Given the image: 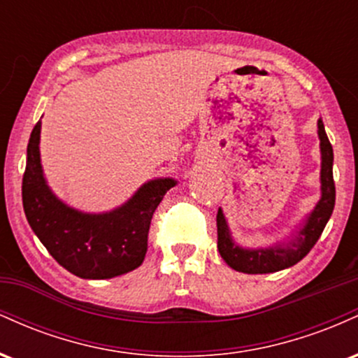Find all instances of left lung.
I'll use <instances>...</instances> for the list:
<instances>
[{
	"label": "left lung",
	"mask_w": 358,
	"mask_h": 358,
	"mask_svg": "<svg viewBox=\"0 0 358 358\" xmlns=\"http://www.w3.org/2000/svg\"><path fill=\"white\" fill-rule=\"evenodd\" d=\"M318 138L320 153H322V170H320L322 196L316 202L313 210L308 213L298 225H294L286 239L266 245V248H242L234 241L224 210L219 208L217 212V236H219L217 248H219L222 259L232 269L245 274L276 273V271L298 264L313 249L335 207L334 148L324 133L322 117L318 119Z\"/></svg>",
	"instance_id": "1"
}]
</instances>
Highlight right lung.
Instances as JSON below:
<instances>
[{
    "label": "right lung",
    "instance_id": "right-lung-1",
    "mask_svg": "<svg viewBox=\"0 0 358 358\" xmlns=\"http://www.w3.org/2000/svg\"><path fill=\"white\" fill-rule=\"evenodd\" d=\"M40 131L42 121L30 134L22 185L24 215L35 236L62 268L82 279H110L139 268L153 213L176 180H150L109 212H82L62 202L48 187L40 158Z\"/></svg>",
    "mask_w": 358,
    "mask_h": 358
}]
</instances>
